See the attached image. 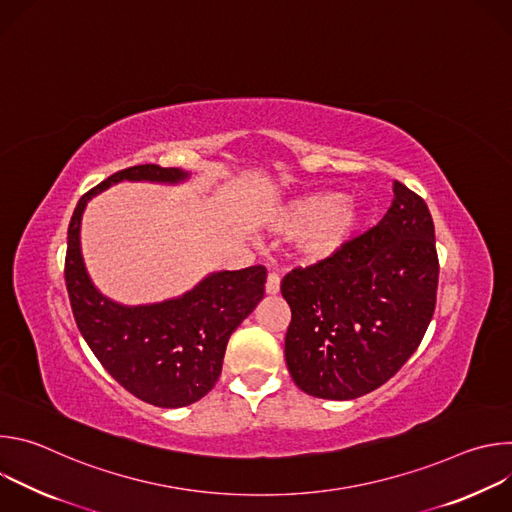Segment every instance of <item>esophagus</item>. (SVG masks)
Here are the masks:
<instances>
[{"instance_id":"obj_1","label":"esophagus","mask_w":512,"mask_h":512,"mask_svg":"<svg viewBox=\"0 0 512 512\" xmlns=\"http://www.w3.org/2000/svg\"><path fill=\"white\" fill-rule=\"evenodd\" d=\"M265 294H267V296H277V294H279V277H277L275 273H269V275H267Z\"/></svg>"}]
</instances>
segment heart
<instances>
[{
	"instance_id": "b5f03b06",
	"label": "heart",
	"mask_w": 512,
	"mask_h": 512,
	"mask_svg": "<svg viewBox=\"0 0 512 512\" xmlns=\"http://www.w3.org/2000/svg\"><path fill=\"white\" fill-rule=\"evenodd\" d=\"M362 210L334 190L312 192L277 204L267 227L277 235H296L294 253L302 263L318 265L334 259L354 239Z\"/></svg>"
}]
</instances>
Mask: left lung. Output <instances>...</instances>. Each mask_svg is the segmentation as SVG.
Masks as SVG:
<instances>
[{"mask_svg": "<svg viewBox=\"0 0 512 512\" xmlns=\"http://www.w3.org/2000/svg\"><path fill=\"white\" fill-rule=\"evenodd\" d=\"M383 221L334 259L281 281L291 308L285 362L308 395L348 401L385 385L417 350L440 263L427 204L401 182Z\"/></svg>", "mask_w": 512, "mask_h": 512, "instance_id": "left-lung-1", "label": "left lung"}]
</instances>
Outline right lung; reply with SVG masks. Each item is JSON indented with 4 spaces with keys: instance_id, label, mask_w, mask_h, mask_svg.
<instances>
[{
    "instance_id": "1",
    "label": "right lung",
    "mask_w": 512,
    "mask_h": 512,
    "mask_svg": "<svg viewBox=\"0 0 512 512\" xmlns=\"http://www.w3.org/2000/svg\"><path fill=\"white\" fill-rule=\"evenodd\" d=\"M188 178L180 168L143 164L103 180L72 212L64 263L72 314L93 354L123 389L166 409L196 403L214 387L231 334L263 300L267 271L263 265L214 271L178 298L141 306L117 304L89 277L81 221L87 202L113 184H180Z\"/></svg>"
}]
</instances>
